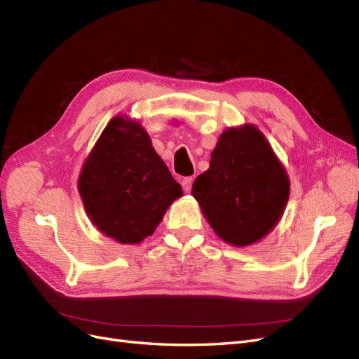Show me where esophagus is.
<instances>
[{
  "instance_id": "obj_1",
  "label": "esophagus",
  "mask_w": 359,
  "mask_h": 359,
  "mask_svg": "<svg viewBox=\"0 0 359 359\" xmlns=\"http://www.w3.org/2000/svg\"><path fill=\"white\" fill-rule=\"evenodd\" d=\"M191 184H193V178L191 177H186V178L181 180V186H182L184 191L189 193L191 190Z\"/></svg>"
}]
</instances>
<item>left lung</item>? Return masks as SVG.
Here are the masks:
<instances>
[{"instance_id":"1","label":"left lung","mask_w":359,"mask_h":359,"mask_svg":"<svg viewBox=\"0 0 359 359\" xmlns=\"http://www.w3.org/2000/svg\"><path fill=\"white\" fill-rule=\"evenodd\" d=\"M289 191L285 166L253 124L224 130L210 169L194 180L191 189L217 236L233 247L252 245L273 231Z\"/></svg>"}]
</instances>
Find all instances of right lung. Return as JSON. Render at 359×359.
Here are the masks:
<instances>
[{"label": "right lung", "mask_w": 359, "mask_h": 359, "mask_svg": "<svg viewBox=\"0 0 359 359\" xmlns=\"http://www.w3.org/2000/svg\"><path fill=\"white\" fill-rule=\"evenodd\" d=\"M78 190L91 223L119 244L153 235L170 203L182 196L147 130L114 116L86 157Z\"/></svg>", "instance_id": "obj_1"}]
</instances>
